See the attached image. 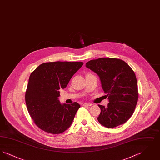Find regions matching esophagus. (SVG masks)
<instances>
[{"label":"esophagus","instance_id":"1","mask_svg":"<svg viewBox=\"0 0 160 160\" xmlns=\"http://www.w3.org/2000/svg\"><path fill=\"white\" fill-rule=\"evenodd\" d=\"M83 106H92V104L86 102V103H84Z\"/></svg>","mask_w":160,"mask_h":160}]
</instances>
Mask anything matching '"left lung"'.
Wrapping results in <instances>:
<instances>
[{
  "mask_svg": "<svg viewBox=\"0 0 160 160\" xmlns=\"http://www.w3.org/2000/svg\"><path fill=\"white\" fill-rule=\"evenodd\" d=\"M86 67L99 77L109 101L107 107L98 105V122L112 128L127 122L133 114L138 98L137 78L129 65L119 59L101 58L88 62Z\"/></svg>",
  "mask_w": 160,
  "mask_h": 160,
  "instance_id": "1",
  "label": "left lung"
}]
</instances>
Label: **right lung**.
I'll return each instance as SVG.
<instances>
[{
    "label": "right lung",
    "instance_id": "add662e5",
    "mask_svg": "<svg viewBox=\"0 0 160 160\" xmlns=\"http://www.w3.org/2000/svg\"><path fill=\"white\" fill-rule=\"evenodd\" d=\"M82 62H54L41 64L29 77L25 94L28 110L40 129L51 134H61L68 128L80 107L76 102L60 103V89H64Z\"/></svg>",
    "mask_w": 160,
    "mask_h": 160
}]
</instances>
